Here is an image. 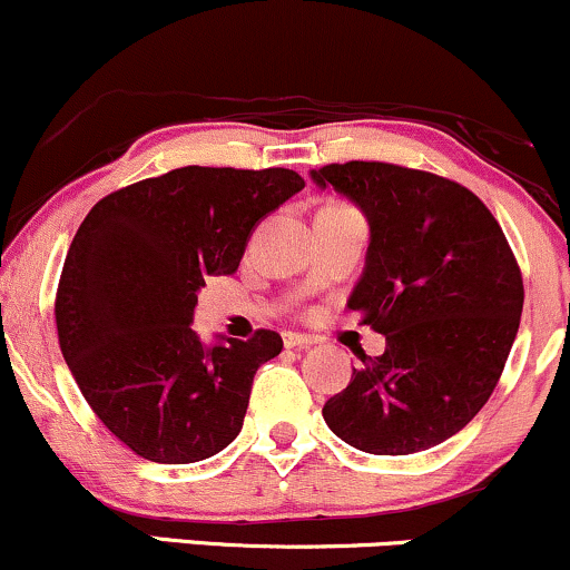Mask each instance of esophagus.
I'll return each mask as SVG.
<instances>
[{"label": "esophagus", "mask_w": 570, "mask_h": 570, "mask_svg": "<svg viewBox=\"0 0 570 570\" xmlns=\"http://www.w3.org/2000/svg\"><path fill=\"white\" fill-rule=\"evenodd\" d=\"M283 344L287 346V350H298V346H312V344H317V338L306 336V333L285 331V333H283Z\"/></svg>", "instance_id": "obj_1"}]
</instances>
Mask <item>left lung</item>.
<instances>
[{
	"label": "left lung",
	"instance_id": "left-lung-1",
	"mask_svg": "<svg viewBox=\"0 0 570 570\" xmlns=\"http://www.w3.org/2000/svg\"><path fill=\"white\" fill-rule=\"evenodd\" d=\"M320 189L371 226L352 312L386 336L323 407L344 443L407 456L464 430L497 390L523 314V277L499 220L470 189L390 163L325 165Z\"/></svg>",
	"mask_w": 570,
	"mask_h": 570
}]
</instances>
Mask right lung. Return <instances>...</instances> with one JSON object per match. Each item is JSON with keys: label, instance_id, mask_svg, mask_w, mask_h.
I'll return each mask as SVG.
<instances>
[{"label": "right lung", "instance_id": "right-lung-1", "mask_svg": "<svg viewBox=\"0 0 570 570\" xmlns=\"http://www.w3.org/2000/svg\"><path fill=\"white\" fill-rule=\"evenodd\" d=\"M304 189L285 167H178L109 194L66 253L60 352L114 438L157 464L216 456L243 430L274 331L205 346L191 331L205 277L237 272L261 218Z\"/></svg>", "mask_w": 570, "mask_h": 570}]
</instances>
